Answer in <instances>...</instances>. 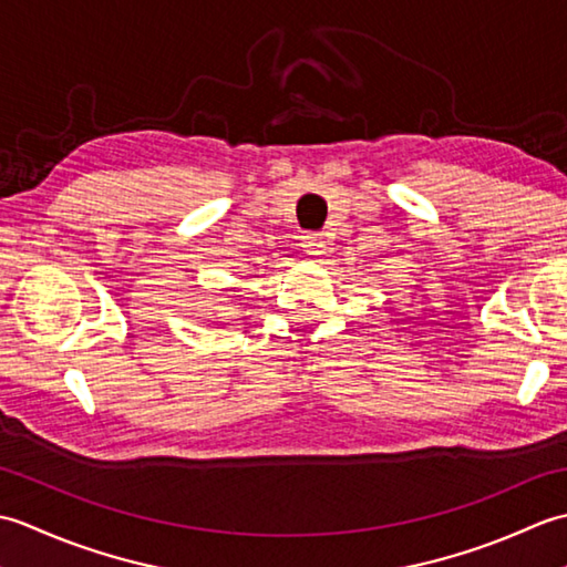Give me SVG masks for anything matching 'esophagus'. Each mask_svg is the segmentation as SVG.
<instances>
[{"label":"esophagus","instance_id":"obj_1","mask_svg":"<svg viewBox=\"0 0 567 567\" xmlns=\"http://www.w3.org/2000/svg\"><path fill=\"white\" fill-rule=\"evenodd\" d=\"M302 248L309 252V256H323V250H327V238L321 234H305Z\"/></svg>","mask_w":567,"mask_h":567}]
</instances>
